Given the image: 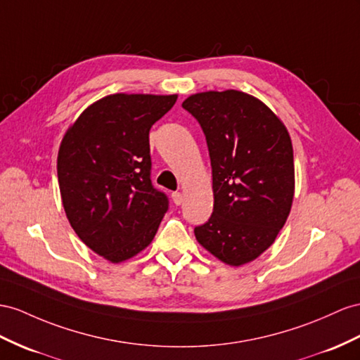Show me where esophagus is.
Here are the masks:
<instances>
[{"label":"esophagus","mask_w":360,"mask_h":360,"mask_svg":"<svg viewBox=\"0 0 360 360\" xmlns=\"http://www.w3.org/2000/svg\"><path fill=\"white\" fill-rule=\"evenodd\" d=\"M172 199H173V202H174V205H181L182 202H184L182 193H179V191H174V193H172Z\"/></svg>","instance_id":"1"}]
</instances>
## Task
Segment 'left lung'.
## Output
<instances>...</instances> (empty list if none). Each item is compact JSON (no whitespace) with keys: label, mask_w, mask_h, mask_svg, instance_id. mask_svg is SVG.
Wrapping results in <instances>:
<instances>
[{"label":"left lung","mask_w":360,"mask_h":360,"mask_svg":"<svg viewBox=\"0 0 360 360\" xmlns=\"http://www.w3.org/2000/svg\"><path fill=\"white\" fill-rule=\"evenodd\" d=\"M182 108L205 134L213 173V214L195 236L220 262L250 263L274 243L292 208L288 129L263 101L236 89L198 92Z\"/></svg>","instance_id":"8db88e82"}]
</instances>
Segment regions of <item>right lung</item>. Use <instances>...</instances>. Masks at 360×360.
Returning <instances> with one entry per match:
<instances>
[{
    "label": "right lung",
    "instance_id": "obj_1",
    "mask_svg": "<svg viewBox=\"0 0 360 360\" xmlns=\"http://www.w3.org/2000/svg\"><path fill=\"white\" fill-rule=\"evenodd\" d=\"M178 96L110 94L88 106L63 135L58 179L79 238L110 263L150 245L169 199L150 181L149 131Z\"/></svg>",
    "mask_w": 360,
    "mask_h": 360
}]
</instances>
